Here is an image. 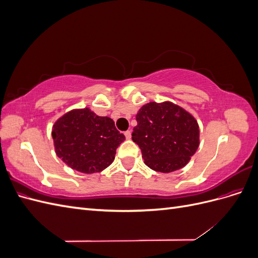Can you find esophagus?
I'll list each match as a JSON object with an SVG mask.
<instances>
[{
	"label": "esophagus",
	"instance_id": "obj_1",
	"mask_svg": "<svg viewBox=\"0 0 258 258\" xmlns=\"http://www.w3.org/2000/svg\"><path fill=\"white\" fill-rule=\"evenodd\" d=\"M124 137H126L127 140H130L131 139V131L127 130L126 132H124Z\"/></svg>",
	"mask_w": 258,
	"mask_h": 258
}]
</instances>
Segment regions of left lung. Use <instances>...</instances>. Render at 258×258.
<instances>
[{
    "instance_id": "8db88e82",
    "label": "left lung",
    "mask_w": 258,
    "mask_h": 258,
    "mask_svg": "<svg viewBox=\"0 0 258 258\" xmlns=\"http://www.w3.org/2000/svg\"><path fill=\"white\" fill-rule=\"evenodd\" d=\"M132 140L144 163L154 171L173 172L189 162L200 144L199 124L183 107L170 101L144 104L137 114Z\"/></svg>"
}]
</instances>
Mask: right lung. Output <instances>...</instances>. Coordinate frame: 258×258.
<instances>
[{
	"label": "right lung",
	"mask_w": 258,
	"mask_h": 258,
	"mask_svg": "<svg viewBox=\"0 0 258 258\" xmlns=\"http://www.w3.org/2000/svg\"><path fill=\"white\" fill-rule=\"evenodd\" d=\"M51 136L54 152L68 167L91 174L106 169L115 159L124 136L110 117H101L89 107L74 108L54 121Z\"/></svg>",
	"instance_id": "obj_1"
}]
</instances>
